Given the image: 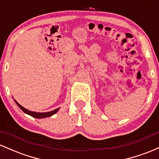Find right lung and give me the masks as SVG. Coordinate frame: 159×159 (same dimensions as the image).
I'll use <instances>...</instances> for the list:
<instances>
[{
    "label": "right lung",
    "instance_id": "right-lung-1",
    "mask_svg": "<svg viewBox=\"0 0 159 159\" xmlns=\"http://www.w3.org/2000/svg\"><path fill=\"white\" fill-rule=\"evenodd\" d=\"M15 101H16V100H15ZM16 102L17 105L18 106V107H19L24 113L27 114V115H30V116L33 117H35V118H44V117H50V116H52L53 115H54V114L57 113L58 111V110L59 109V108H58V109L53 110V111H49V112H34V111H29V110L26 109L25 108L23 107V106H20L18 102L16 101Z\"/></svg>",
    "mask_w": 159,
    "mask_h": 159
}]
</instances>
